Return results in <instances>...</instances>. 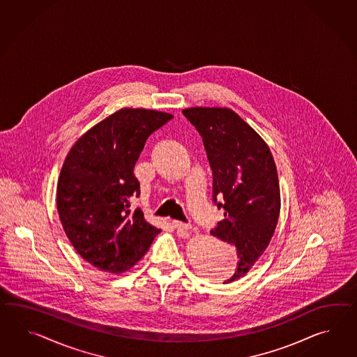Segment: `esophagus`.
Segmentation results:
<instances>
[{
  "label": "esophagus",
  "instance_id": "esophagus-1",
  "mask_svg": "<svg viewBox=\"0 0 357 357\" xmlns=\"http://www.w3.org/2000/svg\"><path fill=\"white\" fill-rule=\"evenodd\" d=\"M172 225H173L175 229H178V231H190V229H192L191 226H188V225H185V223H182V222H178V220H173Z\"/></svg>",
  "mask_w": 357,
  "mask_h": 357
}]
</instances>
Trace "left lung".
Instances as JSON below:
<instances>
[{
	"label": "left lung",
	"mask_w": 357,
	"mask_h": 357,
	"mask_svg": "<svg viewBox=\"0 0 357 357\" xmlns=\"http://www.w3.org/2000/svg\"><path fill=\"white\" fill-rule=\"evenodd\" d=\"M183 114L199 130L213 172V200L225 219L210 234L238 252L243 278L267 249L281 208L278 169L268 144L228 107H192Z\"/></svg>",
	"instance_id": "8db88e82"
}]
</instances>
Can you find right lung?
Instances as JSON below:
<instances>
[{"mask_svg":"<svg viewBox=\"0 0 357 357\" xmlns=\"http://www.w3.org/2000/svg\"><path fill=\"white\" fill-rule=\"evenodd\" d=\"M174 116L121 108L81 135L66 157L56 185V208L72 246L96 268L130 270L161 232L130 201L139 196L134 166L148 137Z\"/></svg>","mask_w":357,"mask_h":357,"instance_id":"add662e5","label":"right lung"}]
</instances>
